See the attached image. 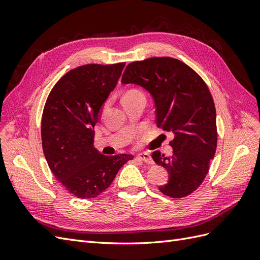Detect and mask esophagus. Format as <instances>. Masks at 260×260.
Returning <instances> with one entry per match:
<instances>
[{
  "instance_id": "34e87169",
  "label": "esophagus",
  "mask_w": 260,
  "mask_h": 260,
  "mask_svg": "<svg viewBox=\"0 0 260 260\" xmlns=\"http://www.w3.org/2000/svg\"><path fill=\"white\" fill-rule=\"evenodd\" d=\"M137 158L139 159V160H141V161H144V162H146V164H153V159H152V157L149 156V154H147V153H142V154H139L138 155V157Z\"/></svg>"
}]
</instances>
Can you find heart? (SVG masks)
<instances>
[{
	"instance_id": "obj_1",
	"label": "heart",
	"mask_w": 260,
	"mask_h": 260,
	"mask_svg": "<svg viewBox=\"0 0 260 260\" xmlns=\"http://www.w3.org/2000/svg\"><path fill=\"white\" fill-rule=\"evenodd\" d=\"M135 94H142L140 91H137V90H131V91H128L127 93L124 94V95H135Z\"/></svg>"
}]
</instances>
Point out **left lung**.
I'll return each instance as SVG.
<instances>
[{"label": "left lung", "instance_id": "8db88e82", "mask_svg": "<svg viewBox=\"0 0 260 260\" xmlns=\"http://www.w3.org/2000/svg\"><path fill=\"white\" fill-rule=\"evenodd\" d=\"M121 83H135L151 93L157 127L175 136L170 141L174 154H152L169 172L168 183L159 191L174 199L190 195L206 178L217 148L216 108L207 84L190 66L172 57L130 62Z\"/></svg>", "mask_w": 260, "mask_h": 260}]
</instances>
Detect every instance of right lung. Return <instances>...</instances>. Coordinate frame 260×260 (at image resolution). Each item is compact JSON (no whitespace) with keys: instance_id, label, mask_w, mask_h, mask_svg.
I'll return each instance as SVG.
<instances>
[{"instance_id":"add662e5","label":"right lung","mask_w":260,"mask_h":260,"mask_svg":"<svg viewBox=\"0 0 260 260\" xmlns=\"http://www.w3.org/2000/svg\"><path fill=\"white\" fill-rule=\"evenodd\" d=\"M125 62L88 64L62 76L46 99L41 122L45 159L57 181L78 199H93L112 184L133 159L105 156L93 146L101 108L118 82Z\"/></svg>"}]
</instances>
